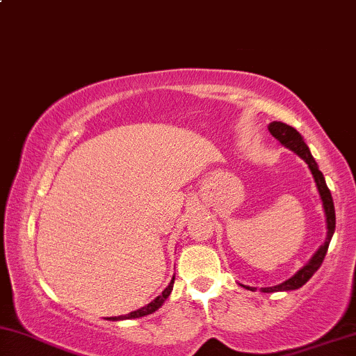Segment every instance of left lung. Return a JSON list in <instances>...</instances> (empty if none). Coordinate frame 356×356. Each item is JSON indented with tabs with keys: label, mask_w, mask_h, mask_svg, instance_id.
Masks as SVG:
<instances>
[{
	"label": "left lung",
	"mask_w": 356,
	"mask_h": 356,
	"mask_svg": "<svg viewBox=\"0 0 356 356\" xmlns=\"http://www.w3.org/2000/svg\"><path fill=\"white\" fill-rule=\"evenodd\" d=\"M269 131L272 134V137L277 138L280 143L284 145V147L291 148L292 152H296L297 155H299L302 160H305V163L309 165L310 171H312L314 175V179L315 183H317V188H318V193H320V198H322V203H323V209H325V216H327V239L323 245H320V249L317 252H315V256L310 259L309 264L302 267V269L297 272L293 277H291L289 280H285V282L279 284V285H274V287H262L261 292H279V291H296V289H299L304 285L307 280H309L315 272L318 270V267L322 266L323 259H325V254L328 251V244H330V239L333 236V231H335V208H333V200H332V195H330V190H328L327 183H325V178H323L322 171L318 170L317 166V161L314 160L312 153H310L309 147H307L304 138H302V135L297 131L293 127L284 124V122H272L269 124ZM245 289H251V287H245ZM254 291V287L251 289Z\"/></svg>",
	"instance_id": "obj_1"
}]
</instances>
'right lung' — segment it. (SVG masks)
I'll list each match as a JSON object with an SVG mask.
<instances>
[{
    "label": "right lung",
    "instance_id": "add662e5",
    "mask_svg": "<svg viewBox=\"0 0 356 356\" xmlns=\"http://www.w3.org/2000/svg\"><path fill=\"white\" fill-rule=\"evenodd\" d=\"M173 280H175V277H173ZM173 280H171L170 282V285L168 287L165 289L163 292H161V296H158L155 300L153 302H150V304H148L147 307H142V309H138V310H135V312H130V314H127V315H120V317H108V320H125V318H138V317H143V315H148V314H152V312H155V310H158L161 307V304H163V302L168 299V296L171 293V289H173Z\"/></svg>",
    "mask_w": 356,
    "mask_h": 356
}]
</instances>
